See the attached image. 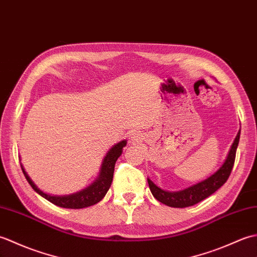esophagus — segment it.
Here are the masks:
<instances>
[{
    "label": "esophagus",
    "mask_w": 257,
    "mask_h": 257,
    "mask_svg": "<svg viewBox=\"0 0 257 257\" xmlns=\"http://www.w3.org/2000/svg\"><path fill=\"white\" fill-rule=\"evenodd\" d=\"M138 136H139L138 134H133V135H132V140H133V141H137V140L139 139Z\"/></svg>",
    "instance_id": "34e87169"
}]
</instances>
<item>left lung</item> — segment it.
<instances>
[{"instance_id": "obj_1", "label": "left lung", "mask_w": 257, "mask_h": 257, "mask_svg": "<svg viewBox=\"0 0 257 257\" xmlns=\"http://www.w3.org/2000/svg\"><path fill=\"white\" fill-rule=\"evenodd\" d=\"M239 135H241V129L238 130L236 137L233 141L231 149L228 151L226 159L223 162V165L217 169L214 173L211 174L209 178H206L203 181H200L198 183L191 185V187H188L187 189L180 191L163 190L160 187H158L157 184H155L148 178L149 188L152 195H154L158 201L161 202V203L168 206L188 207L199 203L202 200L206 199L207 196L214 193L217 189H220L222 185L227 181L228 177H230L232 168L234 166V161H235Z\"/></svg>"}]
</instances>
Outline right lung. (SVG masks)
<instances>
[{"mask_svg": "<svg viewBox=\"0 0 257 257\" xmlns=\"http://www.w3.org/2000/svg\"><path fill=\"white\" fill-rule=\"evenodd\" d=\"M125 145H127V140H121L120 143L113 145L111 148L108 150L105 158L102 159L99 173H98L95 181L89 184L88 187L78 191V192L67 195H52L43 192V191L33 182V180L30 178L29 174H27L22 163L21 168L22 170H23L27 182L31 184L33 190L47 201L52 202L53 204H55L57 206L65 207V209H83V207H87L98 203V202L101 201L103 196L108 192V190L110 188L112 182L114 165H116L118 158L121 156L122 149L123 147H125Z\"/></svg>", "mask_w": 257, "mask_h": 257, "instance_id": "1", "label": "right lung"}]
</instances>
